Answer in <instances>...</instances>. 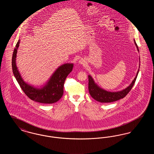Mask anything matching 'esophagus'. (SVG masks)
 I'll return each instance as SVG.
<instances>
[{
    "label": "esophagus",
    "mask_w": 154,
    "mask_h": 154,
    "mask_svg": "<svg viewBox=\"0 0 154 154\" xmlns=\"http://www.w3.org/2000/svg\"><path fill=\"white\" fill-rule=\"evenodd\" d=\"M79 63L80 65H84L85 63V61L83 59H81L79 60Z\"/></svg>",
    "instance_id": "esophagus-1"
}]
</instances>
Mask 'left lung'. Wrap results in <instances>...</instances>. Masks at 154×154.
<instances>
[{"mask_svg":"<svg viewBox=\"0 0 154 154\" xmlns=\"http://www.w3.org/2000/svg\"><path fill=\"white\" fill-rule=\"evenodd\" d=\"M134 44L136 45L138 51H139L137 45L136 44L135 40H134ZM139 72V69L136 74V75L132 83L129 87L124 89L118 91V92H109L102 88H100L94 80L92 77L89 75H88V89L89 92L92 97H93L96 101L101 103H110L118 100L124 98L131 90L133 86L134 85L136 80L137 79V75Z\"/></svg>","mask_w":154,"mask_h":154,"instance_id":"left-lung-1","label":"left lung"}]
</instances>
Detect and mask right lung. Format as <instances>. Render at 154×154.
I'll list each match as a JSON object with an SVG mask.
<instances>
[{
  "label": "right lung",
  "mask_w": 154,
  "mask_h": 154,
  "mask_svg": "<svg viewBox=\"0 0 154 154\" xmlns=\"http://www.w3.org/2000/svg\"><path fill=\"white\" fill-rule=\"evenodd\" d=\"M20 40L15 45L12 57V69L15 77L22 91L31 100L36 102L51 104L58 102L63 94L65 81L73 67V63H65L52 74L47 82L41 88H36L25 82L22 79L16 65V57Z\"/></svg>",
  "instance_id": "obj_1"
}]
</instances>
